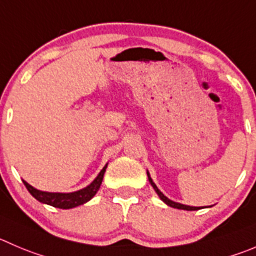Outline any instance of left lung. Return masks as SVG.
<instances>
[{
  "label": "left lung",
  "mask_w": 256,
  "mask_h": 256,
  "mask_svg": "<svg viewBox=\"0 0 256 256\" xmlns=\"http://www.w3.org/2000/svg\"><path fill=\"white\" fill-rule=\"evenodd\" d=\"M147 174H148V180H150V184H152V187H153V188H154V191L157 192V194L160 197V200H162L163 202H166L168 206H171V208H180V210H187V211H194V210H198V208H192V206L182 205V204L174 202V201H171V200H170V198H167V197L164 196V194H163L162 192H160V190L157 188V186H156L154 182L152 181V178H150V174H148V172H147Z\"/></svg>",
  "instance_id": "obj_1"
}]
</instances>
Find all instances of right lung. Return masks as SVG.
Returning a JSON list of instances; mask_svg holds the SVG:
<instances>
[{
  "instance_id": "add662e5",
  "label": "right lung",
  "mask_w": 256,
  "mask_h": 256,
  "mask_svg": "<svg viewBox=\"0 0 256 256\" xmlns=\"http://www.w3.org/2000/svg\"><path fill=\"white\" fill-rule=\"evenodd\" d=\"M106 164L104 166V168L102 170L100 174L96 176V178L94 180L89 186L80 190V191L72 192V194L44 192V191H40V190L34 188V187L30 186L26 181H24V184H25L26 188L28 190V192H30V194L38 200V201H40V202L48 204V205L54 206V208H72L88 202V201H89V200L92 198L96 192H98L99 187H100L102 184V181H103V176H104V172H106Z\"/></svg>"
}]
</instances>
